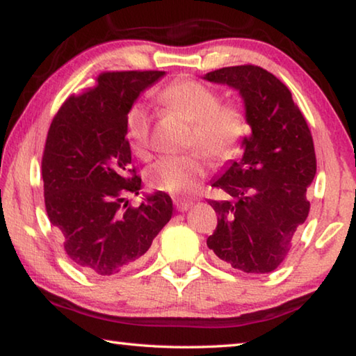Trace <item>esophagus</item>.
Instances as JSON below:
<instances>
[{"label": "esophagus", "mask_w": 356, "mask_h": 356, "mask_svg": "<svg viewBox=\"0 0 356 356\" xmlns=\"http://www.w3.org/2000/svg\"><path fill=\"white\" fill-rule=\"evenodd\" d=\"M174 204H176V209L179 210V212H186L191 206H193V201L190 200H176L174 201Z\"/></svg>", "instance_id": "obj_1"}]
</instances>
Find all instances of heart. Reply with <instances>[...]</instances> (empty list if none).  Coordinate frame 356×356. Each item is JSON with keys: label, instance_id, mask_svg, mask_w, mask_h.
<instances>
[{"label": "heart", "instance_id": "heart-1", "mask_svg": "<svg viewBox=\"0 0 356 356\" xmlns=\"http://www.w3.org/2000/svg\"><path fill=\"white\" fill-rule=\"evenodd\" d=\"M160 105L168 113L191 124L184 155L163 156L147 168L146 180L155 190L185 196L200 188L209 172V160L221 165L242 154L250 135V116L237 102H222L218 91L197 80L184 78L159 94ZM152 122L146 108L136 104L125 116V136L136 156L150 155ZM204 154L202 156V154Z\"/></svg>", "mask_w": 356, "mask_h": 356}]
</instances>
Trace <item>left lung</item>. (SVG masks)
I'll return each mask as SVG.
<instances>
[{
  "label": "left lung",
  "instance_id": "8db88e82",
  "mask_svg": "<svg viewBox=\"0 0 356 356\" xmlns=\"http://www.w3.org/2000/svg\"><path fill=\"white\" fill-rule=\"evenodd\" d=\"M204 78L238 89L252 131L242 160L232 161L212 184L231 200L209 201L218 225L207 246L221 265L270 273L284 261L308 218L306 190L317 170L311 130L286 84L259 65L222 67Z\"/></svg>",
  "mask_w": 356,
  "mask_h": 356
}]
</instances>
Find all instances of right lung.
Segmentation results:
<instances>
[{"label": "right lung", "mask_w": 356, "mask_h": 356, "mask_svg": "<svg viewBox=\"0 0 356 356\" xmlns=\"http://www.w3.org/2000/svg\"><path fill=\"white\" fill-rule=\"evenodd\" d=\"M161 70L104 72L95 86L72 94L48 129L42 179L48 220L84 273L111 276L136 267L163 226L172 201L155 193L140 207L141 177L131 166L125 116Z\"/></svg>", "instance_id": "right-lung-1"}]
</instances>
